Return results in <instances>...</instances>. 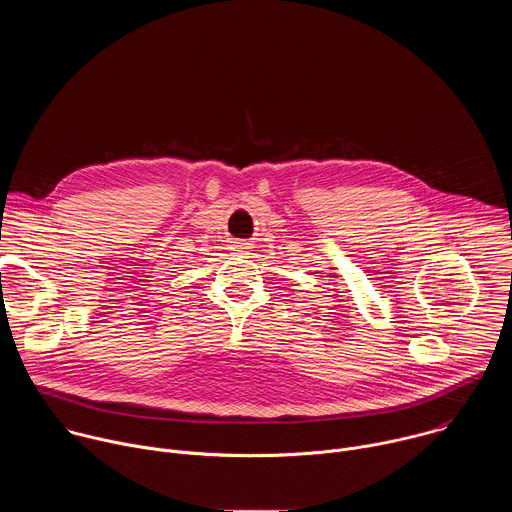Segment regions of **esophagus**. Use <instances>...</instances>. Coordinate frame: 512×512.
Returning <instances> with one entry per match:
<instances>
[{
    "label": "esophagus",
    "instance_id": "esophagus-1",
    "mask_svg": "<svg viewBox=\"0 0 512 512\" xmlns=\"http://www.w3.org/2000/svg\"><path fill=\"white\" fill-rule=\"evenodd\" d=\"M247 249H251L249 241H231V251L235 253H247Z\"/></svg>",
    "mask_w": 512,
    "mask_h": 512
}]
</instances>
